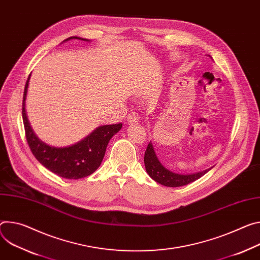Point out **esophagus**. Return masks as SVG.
Returning a JSON list of instances; mask_svg holds the SVG:
<instances>
[{
	"mask_svg": "<svg viewBox=\"0 0 260 260\" xmlns=\"http://www.w3.org/2000/svg\"><path fill=\"white\" fill-rule=\"evenodd\" d=\"M139 119H140V117H139L138 113H136V112H132V113H129V114L127 115V121H128L129 124H133V123L138 122Z\"/></svg>",
	"mask_w": 260,
	"mask_h": 260,
	"instance_id": "esophagus-1",
	"label": "esophagus"
}]
</instances>
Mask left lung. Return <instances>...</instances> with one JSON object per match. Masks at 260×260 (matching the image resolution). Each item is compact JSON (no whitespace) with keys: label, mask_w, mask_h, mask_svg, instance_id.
<instances>
[{"label":"left lung","mask_w":260,"mask_h":260,"mask_svg":"<svg viewBox=\"0 0 260 260\" xmlns=\"http://www.w3.org/2000/svg\"><path fill=\"white\" fill-rule=\"evenodd\" d=\"M144 164H145V168L148 175L153 180H155L157 183H160L166 186H171V187L188 184L190 182H193L196 179L200 178L202 175H204L206 172L210 170V169H207L202 172H198L194 174H186V175L173 173L172 171H169L168 169L165 168L160 164V161L155 155V152L153 150V146L151 143H149L146 148V151L144 154Z\"/></svg>","instance_id":"8db88e82"}]
</instances>
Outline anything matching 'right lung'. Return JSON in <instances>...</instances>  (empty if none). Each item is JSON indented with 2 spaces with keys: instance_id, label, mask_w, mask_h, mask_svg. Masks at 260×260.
<instances>
[{
  "instance_id": "obj_1",
  "label": "right lung",
  "mask_w": 260,
  "mask_h": 260,
  "mask_svg": "<svg viewBox=\"0 0 260 260\" xmlns=\"http://www.w3.org/2000/svg\"><path fill=\"white\" fill-rule=\"evenodd\" d=\"M74 38L86 40L77 36L69 37L66 40ZM29 79L30 76L23 91L21 114L26 139L33 155L43 167L63 178L79 179L92 174L101 166L110 139L121 129L122 123L100 126L73 146L58 148L46 145L35 136L27 118L25 101Z\"/></svg>"
}]
</instances>
